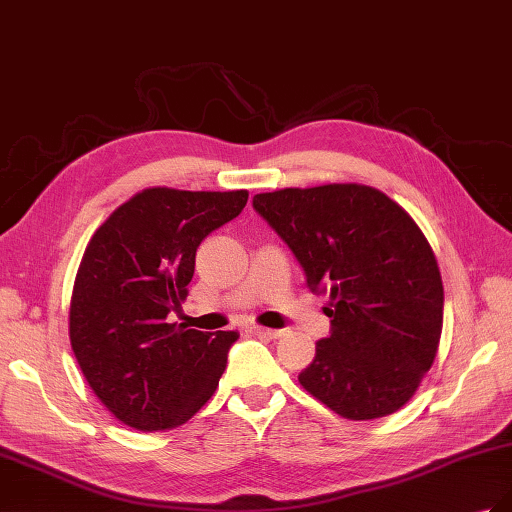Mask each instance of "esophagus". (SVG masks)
Returning a JSON list of instances; mask_svg holds the SVG:
<instances>
[{
    "label": "esophagus",
    "instance_id": "esophagus-1",
    "mask_svg": "<svg viewBox=\"0 0 512 512\" xmlns=\"http://www.w3.org/2000/svg\"><path fill=\"white\" fill-rule=\"evenodd\" d=\"M247 333L254 337H262V339H280L284 333L282 331H273V329H265V327H250Z\"/></svg>",
    "mask_w": 512,
    "mask_h": 512
}]
</instances>
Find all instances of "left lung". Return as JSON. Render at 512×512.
<instances>
[{
    "instance_id": "left-lung-1",
    "label": "left lung",
    "mask_w": 512,
    "mask_h": 512,
    "mask_svg": "<svg viewBox=\"0 0 512 512\" xmlns=\"http://www.w3.org/2000/svg\"><path fill=\"white\" fill-rule=\"evenodd\" d=\"M254 209L329 292L331 335L299 374L303 389L350 421L404 408L438 354L444 288L427 237L410 213L361 183L284 188Z\"/></svg>"
}]
</instances>
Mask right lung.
Instances as JSON below:
<instances>
[{"label":"right lung","mask_w":512,"mask_h":512,"mask_svg":"<svg viewBox=\"0 0 512 512\" xmlns=\"http://www.w3.org/2000/svg\"><path fill=\"white\" fill-rule=\"evenodd\" d=\"M247 196L147 188L91 235L70 297V344L91 391L123 425L175 429L218 389L239 335L166 316L188 299L200 241L237 218Z\"/></svg>","instance_id":"obj_1"}]
</instances>
